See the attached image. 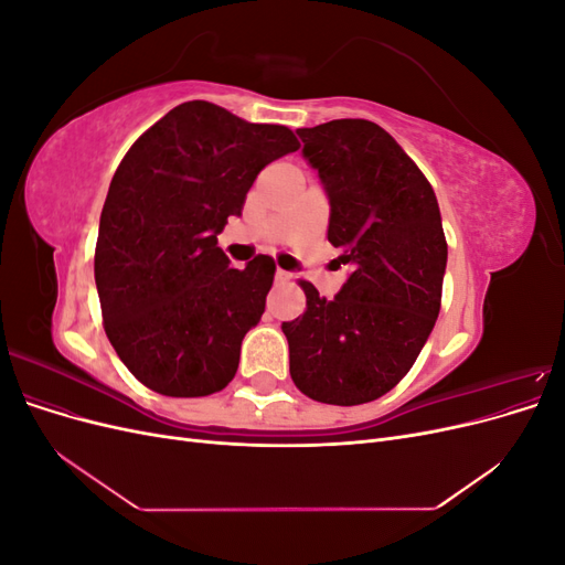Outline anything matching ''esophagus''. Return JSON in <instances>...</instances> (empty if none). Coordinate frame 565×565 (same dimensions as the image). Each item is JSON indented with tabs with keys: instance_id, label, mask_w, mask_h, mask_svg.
I'll use <instances>...</instances> for the list:
<instances>
[{
	"instance_id": "1",
	"label": "esophagus",
	"mask_w": 565,
	"mask_h": 565,
	"mask_svg": "<svg viewBox=\"0 0 565 565\" xmlns=\"http://www.w3.org/2000/svg\"><path fill=\"white\" fill-rule=\"evenodd\" d=\"M289 278H292V276H289V273H287V270H282V268H278V270H276V280L285 282V280H289Z\"/></svg>"
}]
</instances>
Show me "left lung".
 I'll return each instance as SVG.
<instances>
[{
    "label": "left lung",
    "instance_id": "left-lung-1",
    "mask_svg": "<svg viewBox=\"0 0 565 565\" xmlns=\"http://www.w3.org/2000/svg\"><path fill=\"white\" fill-rule=\"evenodd\" d=\"M330 200L328 241L351 276L334 299L301 280L306 311L282 322L289 374L318 403L384 396L429 339L448 243L431 183L393 136L367 119L297 129Z\"/></svg>",
    "mask_w": 565,
    "mask_h": 565
}]
</instances>
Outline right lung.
Wrapping results in <instances>:
<instances>
[{"mask_svg":"<svg viewBox=\"0 0 565 565\" xmlns=\"http://www.w3.org/2000/svg\"><path fill=\"white\" fill-rule=\"evenodd\" d=\"M299 141L188 100L141 134L100 212L94 276L104 328L129 372L174 398L210 396L241 363L276 276L270 256L231 268L216 235L241 216L256 174Z\"/></svg>","mask_w":565,"mask_h":565,"instance_id":"1","label":"right lung"}]
</instances>
